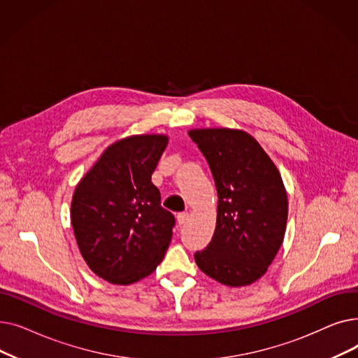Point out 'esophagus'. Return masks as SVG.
Returning a JSON list of instances; mask_svg holds the SVG:
<instances>
[{
	"mask_svg": "<svg viewBox=\"0 0 358 358\" xmlns=\"http://www.w3.org/2000/svg\"><path fill=\"white\" fill-rule=\"evenodd\" d=\"M189 216H190V213H189V212L178 213V215H177V222H178L180 224H184L187 220H189Z\"/></svg>",
	"mask_w": 358,
	"mask_h": 358,
	"instance_id": "esophagus-1",
	"label": "esophagus"
}]
</instances>
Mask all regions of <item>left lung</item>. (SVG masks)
<instances>
[{"label": "left lung", "mask_w": 358, "mask_h": 358, "mask_svg": "<svg viewBox=\"0 0 358 358\" xmlns=\"http://www.w3.org/2000/svg\"><path fill=\"white\" fill-rule=\"evenodd\" d=\"M217 190L216 229L194 254L197 267L219 283L250 286L266 274L285 239L287 193L277 166L247 131L192 129Z\"/></svg>", "instance_id": "left-lung-1"}]
</instances>
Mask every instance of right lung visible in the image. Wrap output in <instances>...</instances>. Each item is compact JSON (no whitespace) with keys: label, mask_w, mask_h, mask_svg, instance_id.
<instances>
[{"label":"right lung","mask_w":358,"mask_h":358,"mask_svg":"<svg viewBox=\"0 0 358 358\" xmlns=\"http://www.w3.org/2000/svg\"><path fill=\"white\" fill-rule=\"evenodd\" d=\"M166 135H131L111 143L81 178L71 203L80 252L94 274L131 285L154 273L176 219L150 181Z\"/></svg>","instance_id":"right-lung-1"}]
</instances>
